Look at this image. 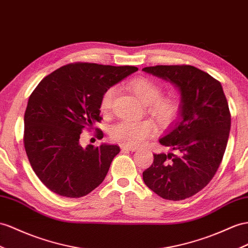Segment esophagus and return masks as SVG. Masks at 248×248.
Listing matches in <instances>:
<instances>
[{
    "label": "esophagus",
    "mask_w": 248,
    "mask_h": 248,
    "mask_svg": "<svg viewBox=\"0 0 248 248\" xmlns=\"http://www.w3.org/2000/svg\"><path fill=\"white\" fill-rule=\"evenodd\" d=\"M120 148H122L123 151H136L138 148L136 147H131V145H126V144H122L120 145Z\"/></svg>",
    "instance_id": "obj_1"
}]
</instances>
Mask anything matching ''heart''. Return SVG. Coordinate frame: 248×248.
<instances>
[{
	"label": "heart",
	"instance_id": "obj_1",
	"mask_svg": "<svg viewBox=\"0 0 248 248\" xmlns=\"http://www.w3.org/2000/svg\"><path fill=\"white\" fill-rule=\"evenodd\" d=\"M131 90L145 104L147 112L162 126H168L178 117L180 111L179 100L173 96H161V87L147 78H136L130 81ZM116 95V88L109 87L100 97V110L109 113ZM154 124L149 119H124L114 124L110 136L117 142L126 145H138L155 133Z\"/></svg>",
	"mask_w": 248,
	"mask_h": 248
}]
</instances>
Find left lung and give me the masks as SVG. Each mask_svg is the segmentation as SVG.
Here are the masks:
<instances>
[{"mask_svg":"<svg viewBox=\"0 0 248 248\" xmlns=\"http://www.w3.org/2000/svg\"><path fill=\"white\" fill-rule=\"evenodd\" d=\"M142 71L170 81L181 95L179 117L159 142L176 152L154 154L143 181L161 198H189L213 179L223 158L231 113L220 81L189 65L145 67Z\"/></svg>","mask_w":248,"mask_h":248,"instance_id":"obj_1","label":"left lung"}]
</instances>
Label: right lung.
<instances>
[{
	"label": "right lung",
	"instance_id": "add662e5",
	"mask_svg": "<svg viewBox=\"0 0 248 248\" xmlns=\"http://www.w3.org/2000/svg\"><path fill=\"white\" fill-rule=\"evenodd\" d=\"M137 70L69 63L44 78L31 93L24 116L25 150L34 173L53 193L79 198L104 181L120 149L106 143L82 148L80 134L101 120L103 93ZM96 135L104 136L100 130Z\"/></svg>",
	"mask_w": 248,
	"mask_h": 248
}]
</instances>
